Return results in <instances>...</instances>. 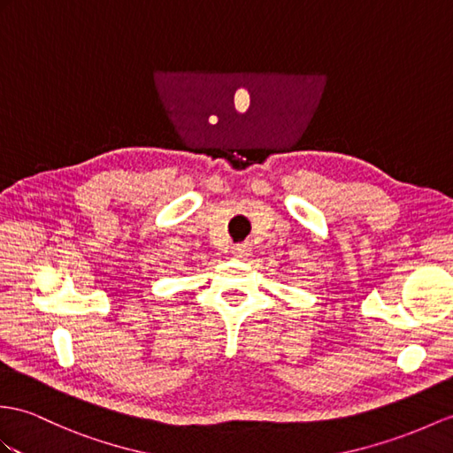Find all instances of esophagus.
Instances as JSON below:
<instances>
[{
    "mask_svg": "<svg viewBox=\"0 0 453 453\" xmlns=\"http://www.w3.org/2000/svg\"><path fill=\"white\" fill-rule=\"evenodd\" d=\"M250 246L248 244H236L233 246V256L238 257V259H246L250 256Z\"/></svg>",
    "mask_w": 453,
    "mask_h": 453,
    "instance_id": "1",
    "label": "esophagus"
}]
</instances>
